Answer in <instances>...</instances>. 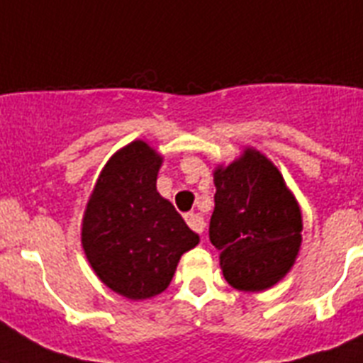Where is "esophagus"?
Returning a JSON list of instances; mask_svg holds the SVG:
<instances>
[{
  "mask_svg": "<svg viewBox=\"0 0 363 363\" xmlns=\"http://www.w3.org/2000/svg\"><path fill=\"white\" fill-rule=\"evenodd\" d=\"M184 219H186V223L190 225V228L194 233L203 234V230H205V219L201 218L197 212H188V214L184 216Z\"/></svg>",
  "mask_w": 363,
  "mask_h": 363,
  "instance_id": "1",
  "label": "esophagus"
}]
</instances>
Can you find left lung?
Returning <instances> with one entry per match:
<instances>
[{
    "label": "left lung",
    "instance_id": "obj_1",
    "mask_svg": "<svg viewBox=\"0 0 363 363\" xmlns=\"http://www.w3.org/2000/svg\"><path fill=\"white\" fill-rule=\"evenodd\" d=\"M210 242L236 290L262 291L294 266L303 219L284 179L264 155L247 149L240 160L214 173Z\"/></svg>",
    "mask_w": 363,
    "mask_h": 363
}]
</instances>
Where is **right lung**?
<instances>
[{"label": "right lung", "instance_id": "add662e5", "mask_svg": "<svg viewBox=\"0 0 363 363\" xmlns=\"http://www.w3.org/2000/svg\"><path fill=\"white\" fill-rule=\"evenodd\" d=\"M158 157L133 142L103 167L83 219L90 266L112 291L138 301L169 286L182 252L199 243L182 216L157 191Z\"/></svg>", "mask_w": 363, "mask_h": 363}]
</instances>
